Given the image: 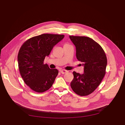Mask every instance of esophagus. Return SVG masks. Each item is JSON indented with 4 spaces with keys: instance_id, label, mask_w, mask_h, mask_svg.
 Wrapping results in <instances>:
<instances>
[{
    "instance_id": "1",
    "label": "esophagus",
    "mask_w": 125,
    "mask_h": 125,
    "mask_svg": "<svg viewBox=\"0 0 125 125\" xmlns=\"http://www.w3.org/2000/svg\"><path fill=\"white\" fill-rule=\"evenodd\" d=\"M68 71H67V70H65V69H62V70H61L60 71V73H62V74H65L66 73H67Z\"/></svg>"
}]
</instances>
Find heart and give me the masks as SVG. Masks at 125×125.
Wrapping results in <instances>:
<instances>
[{
    "label": "heart",
    "mask_w": 125,
    "mask_h": 125,
    "mask_svg": "<svg viewBox=\"0 0 125 125\" xmlns=\"http://www.w3.org/2000/svg\"><path fill=\"white\" fill-rule=\"evenodd\" d=\"M65 45H69V44H68V43H66V44H65Z\"/></svg>",
    "instance_id": "obj_1"
}]
</instances>
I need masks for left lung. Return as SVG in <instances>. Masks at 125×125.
Returning <instances> with one entry per match:
<instances>
[{
  "mask_svg": "<svg viewBox=\"0 0 125 125\" xmlns=\"http://www.w3.org/2000/svg\"><path fill=\"white\" fill-rule=\"evenodd\" d=\"M69 37L76 47L77 59L84 66L83 74L73 72L71 88L79 95H88L95 91L104 77L106 56L101 45L90 37L71 35Z\"/></svg>",
  "mask_w": 125,
  "mask_h": 125,
  "instance_id": "1",
  "label": "left lung"
}]
</instances>
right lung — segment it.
<instances>
[{
  "label": "right lung",
  "instance_id": "1",
  "mask_svg": "<svg viewBox=\"0 0 125 125\" xmlns=\"http://www.w3.org/2000/svg\"><path fill=\"white\" fill-rule=\"evenodd\" d=\"M64 35L43 34L31 37L22 44L18 55L19 69L25 83L35 92L42 93L50 89L58 71L44 64L56 44Z\"/></svg>",
  "mask_w": 125,
  "mask_h": 125
}]
</instances>
